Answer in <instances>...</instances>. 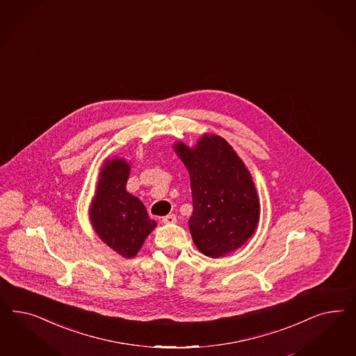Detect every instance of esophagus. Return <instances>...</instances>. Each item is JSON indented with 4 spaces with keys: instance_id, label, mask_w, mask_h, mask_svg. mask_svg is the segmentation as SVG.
I'll return each mask as SVG.
<instances>
[{
    "instance_id": "34e87169",
    "label": "esophagus",
    "mask_w": 356,
    "mask_h": 356,
    "mask_svg": "<svg viewBox=\"0 0 356 356\" xmlns=\"http://www.w3.org/2000/svg\"><path fill=\"white\" fill-rule=\"evenodd\" d=\"M162 222L165 223V225H173V223H176V216L175 214H168V216H163Z\"/></svg>"
}]
</instances>
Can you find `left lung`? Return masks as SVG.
I'll return each mask as SVG.
<instances>
[{
	"label": "left lung",
	"instance_id": "1",
	"mask_svg": "<svg viewBox=\"0 0 356 356\" xmlns=\"http://www.w3.org/2000/svg\"><path fill=\"white\" fill-rule=\"evenodd\" d=\"M191 176L193 213L189 229L207 257L240 248L259 226V195L252 175L225 138L204 134L194 147L173 146Z\"/></svg>",
	"mask_w": 356,
	"mask_h": 356
}]
</instances>
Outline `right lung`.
I'll list each match as a JSON object with an SVG mask.
<instances>
[{
	"mask_svg": "<svg viewBox=\"0 0 356 356\" xmlns=\"http://www.w3.org/2000/svg\"><path fill=\"white\" fill-rule=\"evenodd\" d=\"M130 164L124 158L107 159L100 168L90 222L109 248L125 259L134 257L156 227L140 200L127 192Z\"/></svg>",
	"mask_w": 356,
	"mask_h": 356,
	"instance_id": "1",
	"label": "right lung"
}]
</instances>
